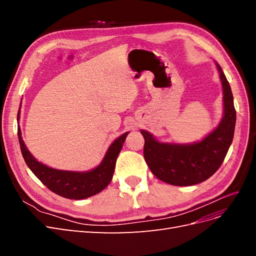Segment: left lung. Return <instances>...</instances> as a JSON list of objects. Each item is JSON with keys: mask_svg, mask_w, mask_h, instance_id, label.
<instances>
[{"mask_svg": "<svg viewBox=\"0 0 256 256\" xmlns=\"http://www.w3.org/2000/svg\"><path fill=\"white\" fill-rule=\"evenodd\" d=\"M223 88L224 116L210 134L191 145L157 142L142 130L144 158L152 174L160 180L174 186H192L212 176L221 166L234 138L236 110L230 83L216 64Z\"/></svg>", "mask_w": 256, "mask_h": 256, "instance_id": "8db88e82", "label": "left lung"}]
</instances>
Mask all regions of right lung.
Returning a JSON list of instances; mask_svg holds the SVG:
<instances>
[{"label":"right lung","instance_id":"right-lung-1","mask_svg":"<svg viewBox=\"0 0 256 256\" xmlns=\"http://www.w3.org/2000/svg\"><path fill=\"white\" fill-rule=\"evenodd\" d=\"M17 120H19V112ZM127 134L128 132L124 134L111 144L100 166L90 172L81 173L60 171L38 162L28 150L22 141L20 128L18 129L22 156L30 171L49 190L58 196L70 200H83L95 196L110 184L115 170L116 159L118 157Z\"/></svg>","mask_w":256,"mask_h":256}]
</instances>
